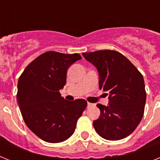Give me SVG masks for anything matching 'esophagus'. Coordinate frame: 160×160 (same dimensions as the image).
I'll use <instances>...</instances> for the list:
<instances>
[{"instance_id":"obj_1","label":"esophagus","mask_w":160,"mask_h":160,"mask_svg":"<svg viewBox=\"0 0 160 160\" xmlns=\"http://www.w3.org/2000/svg\"><path fill=\"white\" fill-rule=\"evenodd\" d=\"M92 105H93V104H92V103H90V102L88 103V106H92Z\"/></svg>"}]
</instances>
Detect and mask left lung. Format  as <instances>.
<instances>
[{
  "instance_id": "left-lung-1",
  "label": "left lung",
  "mask_w": 160,
  "mask_h": 160,
  "mask_svg": "<svg viewBox=\"0 0 160 160\" xmlns=\"http://www.w3.org/2000/svg\"><path fill=\"white\" fill-rule=\"evenodd\" d=\"M82 55L98 71L100 89L109 92V105H96L101 115L93 122L95 130L109 141L128 137L144 114L146 93L142 73L118 51L103 50Z\"/></svg>"
}]
</instances>
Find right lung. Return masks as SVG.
<instances>
[{
  "label": "right lung",
  "instance_id": "right-lung-1",
  "mask_svg": "<svg viewBox=\"0 0 160 160\" xmlns=\"http://www.w3.org/2000/svg\"><path fill=\"white\" fill-rule=\"evenodd\" d=\"M81 59L79 54L47 51L31 62L18 78L17 101L23 120L45 142L59 143L69 138L87 107L85 100L66 101L59 93L68 68Z\"/></svg>",
  "mask_w": 160,
  "mask_h": 160
}]
</instances>
